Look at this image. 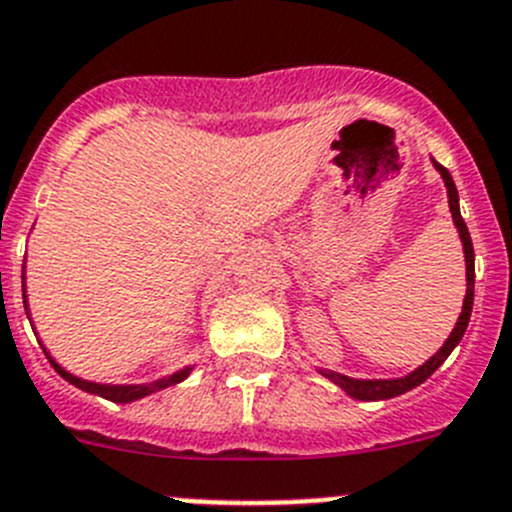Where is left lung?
Returning <instances> with one entry per match:
<instances>
[{
  "instance_id": "left-lung-1",
  "label": "left lung",
  "mask_w": 512,
  "mask_h": 512,
  "mask_svg": "<svg viewBox=\"0 0 512 512\" xmlns=\"http://www.w3.org/2000/svg\"><path fill=\"white\" fill-rule=\"evenodd\" d=\"M434 162V159H431ZM437 172L442 175L444 185H447V198H449V210H452V220L457 225L459 238H462V246H464V264H467V294H464V304H462V312H459V320L454 325L452 335L447 337L442 348L437 350V355H431L421 368H416L414 373L403 375V378H391V381H360V378H350V375H342L335 373V370H320L325 378H330L335 386H340L342 391L348 393V396L358 398V401H386V398L393 396H401V393L411 391V388L421 386V383L429 378L444 360L449 358L454 348L459 345L462 340L464 330L470 325V314H472V299H475V248H472V238L470 231H467V223L462 220V213H459V195H457V187H454L452 175H449L447 167H442L439 162H434Z\"/></svg>"
}]
</instances>
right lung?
I'll return each instance as SVG.
<instances>
[{
  "label": "right lung",
  "instance_id": "1",
  "mask_svg": "<svg viewBox=\"0 0 512 512\" xmlns=\"http://www.w3.org/2000/svg\"><path fill=\"white\" fill-rule=\"evenodd\" d=\"M22 292H25V289H22ZM22 297H25V309H27V294H22ZM45 355H48L50 365L58 370V375H63L65 381L73 383L75 388H81V391L93 393V396H101V398H106V401H114V403H131V401H137V398L149 396V393L162 391V388H167V386H175V383L185 381L192 370V368H182V370H177V373L167 375V378H159V381H152V383H139V386H109V383L83 381V378H78V375H73V373H68L65 368H60V365L50 358L48 350H45Z\"/></svg>",
  "mask_w": 512,
  "mask_h": 512
}]
</instances>
